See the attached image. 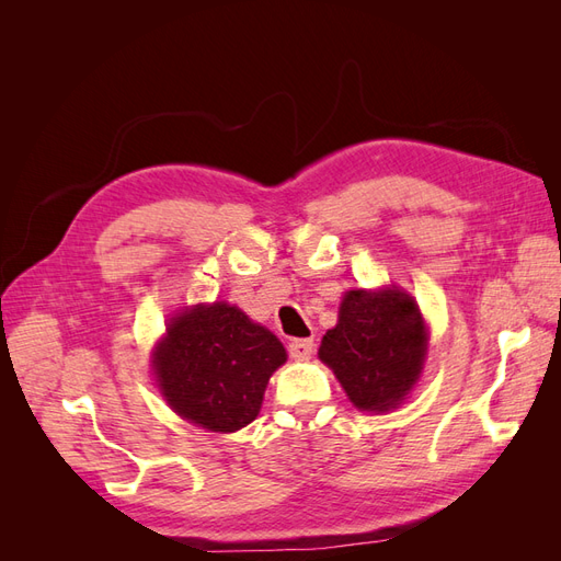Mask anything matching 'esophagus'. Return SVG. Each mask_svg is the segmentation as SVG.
<instances>
[{
	"label": "esophagus",
	"instance_id": "esophagus-1",
	"mask_svg": "<svg viewBox=\"0 0 561 561\" xmlns=\"http://www.w3.org/2000/svg\"><path fill=\"white\" fill-rule=\"evenodd\" d=\"M287 351L295 360H309L313 355V342L311 339H293L290 344H287Z\"/></svg>",
	"mask_w": 561,
	"mask_h": 561
}]
</instances>
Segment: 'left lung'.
<instances>
[{
    "mask_svg": "<svg viewBox=\"0 0 561 561\" xmlns=\"http://www.w3.org/2000/svg\"><path fill=\"white\" fill-rule=\"evenodd\" d=\"M318 355L358 410H393L416 383L426 355L419 307L400 290H351Z\"/></svg>",
    "mask_w": 561,
    "mask_h": 561,
    "instance_id": "obj_1",
    "label": "left lung"
}]
</instances>
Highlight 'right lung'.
I'll return each instance as SVG.
<instances>
[{
	"mask_svg": "<svg viewBox=\"0 0 561 561\" xmlns=\"http://www.w3.org/2000/svg\"><path fill=\"white\" fill-rule=\"evenodd\" d=\"M154 355L165 400L180 416L215 433L254 421L268 377L285 363L274 334L222 301L175 316Z\"/></svg>",
	"mask_w": 561,
	"mask_h": 561,
	"instance_id": "obj_1",
	"label": "right lung"
}]
</instances>
